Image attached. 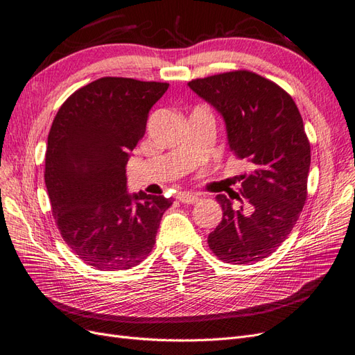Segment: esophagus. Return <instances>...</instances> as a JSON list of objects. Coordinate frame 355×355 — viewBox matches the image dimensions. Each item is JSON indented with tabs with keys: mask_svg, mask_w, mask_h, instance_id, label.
Here are the masks:
<instances>
[{
	"mask_svg": "<svg viewBox=\"0 0 355 355\" xmlns=\"http://www.w3.org/2000/svg\"><path fill=\"white\" fill-rule=\"evenodd\" d=\"M178 200L181 202V204H196V202L199 200V196L193 195V193H187V191H183V193L178 195Z\"/></svg>",
	"mask_w": 355,
	"mask_h": 355,
	"instance_id": "34e87169",
	"label": "esophagus"
}]
</instances>
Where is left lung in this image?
<instances>
[{
	"mask_svg": "<svg viewBox=\"0 0 355 355\" xmlns=\"http://www.w3.org/2000/svg\"><path fill=\"white\" fill-rule=\"evenodd\" d=\"M189 87L221 114L227 144L250 172L241 175L247 208L223 209L208 245L225 263L252 265L287 239L306 200L311 146L293 98L270 80L251 71H230L189 82Z\"/></svg>",
	"mask_w": 355,
	"mask_h": 355,
	"instance_id": "8db88e82",
	"label": "left lung"
}]
</instances>
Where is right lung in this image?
<instances>
[{
  "label": "right lung",
  "instance_id": "1",
  "mask_svg": "<svg viewBox=\"0 0 355 355\" xmlns=\"http://www.w3.org/2000/svg\"><path fill=\"white\" fill-rule=\"evenodd\" d=\"M168 83L103 77L71 95L50 128L44 181L65 244L86 265L121 270L153 250L172 198L130 195L126 164Z\"/></svg>",
  "mask_w": 355,
  "mask_h": 355
}]
</instances>
